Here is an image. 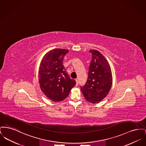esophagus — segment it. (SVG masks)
I'll list each match as a JSON object with an SVG mask.
<instances>
[{"label":"esophagus","instance_id":"34e87169","mask_svg":"<svg viewBox=\"0 0 146 146\" xmlns=\"http://www.w3.org/2000/svg\"><path fill=\"white\" fill-rule=\"evenodd\" d=\"M76 84L77 85L78 83V79H76Z\"/></svg>","mask_w":146,"mask_h":146}]
</instances>
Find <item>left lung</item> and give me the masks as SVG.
Segmentation results:
<instances>
[{
	"mask_svg": "<svg viewBox=\"0 0 146 146\" xmlns=\"http://www.w3.org/2000/svg\"><path fill=\"white\" fill-rule=\"evenodd\" d=\"M89 51L92 59L87 82L81 88V92L87 102L98 104L108 95L111 88V70L108 61L100 52L96 50Z\"/></svg>",
	"mask_w": 146,
	"mask_h": 146,
	"instance_id": "obj_1",
	"label": "left lung"
}]
</instances>
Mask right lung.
<instances>
[{
    "instance_id": "obj_1",
    "label": "right lung",
    "mask_w": 146,
    "mask_h": 146,
    "mask_svg": "<svg viewBox=\"0 0 146 146\" xmlns=\"http://www.w3.org/2000/svg\"><path fill=\"white\" fill-rule=\"evenodd\" d=\"M68 50L56 48L47 52L41 61L38 70L40 88L48 99L55 102L64 100L76 81L69 77L63 65Z\"/></svg>"
}]
</instances>
